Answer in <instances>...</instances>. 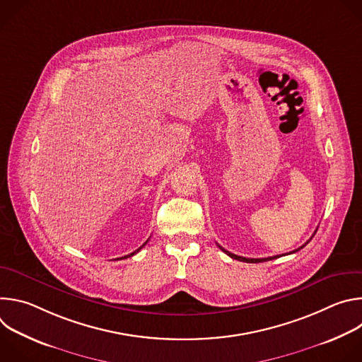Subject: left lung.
Listing matches in <instances>:
<instances>
[{"label":"left lung","mask_w":362,"mask_h":362,"mask_svg":"<svg viewBox=\"0 0 362 362\" xmlns=\"http://www.w3.org/2000/svg\"><path fill=\"white\" fill-rule=\"evenodd\" d=\"M317 233V230L314 232V235ZM313 235V236H314ZM313 239V238H311ZM311 239H309V240H311ZM309 240L306 242V243H303L300 247H298V249H295V250H292V252H289V253H295V252H298L299 249H302L303 246H306L308 243H309ZM228 256H230L232 257V259H238V261H240V262H247V264H257V262H265V261H271V259H276V257H279V256H271V257H259V259H257V257H256V259H255V257H243V256H238V255H235V253H230V252H228L226 249H223L221 245H218ZM285 255H288V253H285Z\"/></svg>","instance_id":"obj_1"}]
</instances>
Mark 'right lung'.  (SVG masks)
Instances as JSON below:
<instances>
[{"mask_svg": "<svg viewBox=\"0 0 362 362\" xmlns=\"http://www.w3.org/2000/svg\"><path fill=\"white\" fill-rule=\"evenodd\" d=\"M146 243H147V240H146V242H144V243H143V245H141V246H140V247H139V249H137V250H134V252H132V253H130V255H126V256H122V257H119V259H123V257H130V256H133V255H134V253H137V252H139V250H140V249H141V247H143V246H144V245H146Z\"/></svg>", "mask_w": 362, "mask_h": 362, "instance_id": "1", "label": "right lung"}]
</instances>
